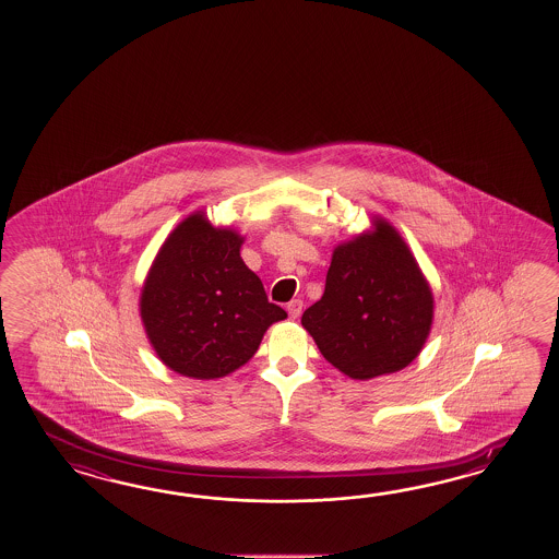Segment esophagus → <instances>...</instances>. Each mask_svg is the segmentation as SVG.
Returning a JSON list of instances; mask_svg holds the SVG:
<instances>
[{"label": "esophagus", "mask_w": 559, "mask_h": 559, "mask_svg": "<svg viewBox=\"0 0 559 559\" xmlns=\"http://www.w3.org/2000/svg\"><path fill=\"white\" fill-rule=\"evenodd\" d=\"M301 309H304V301H301V299H292V301L287 304V313H289L292 320H297V318L301 316Z\"/></svg>", "instance_id": "obj_1"}]
</instances>
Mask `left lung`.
Masks as SVG:
<instances>
[{
	"instance_id": "obj_1",
	"label": "left lung",
	"mask_w": 559,
	"mask_h": 559,
	"mask_svg": "<svg viewBox=\"0 0 559 559\" xmlns=\"http://www.w3.org/2000/svg\"><path fill=\"white\" fill-rule=\"evenodd\" d=\"M433 297L400 234L385 222L333 251L320 301L304 311L333 368L354 380L404 369L426 344Z\"/></svg>"
}]
</instances>
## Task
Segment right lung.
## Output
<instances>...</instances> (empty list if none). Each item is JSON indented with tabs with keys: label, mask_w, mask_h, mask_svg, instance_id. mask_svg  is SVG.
Returning a JSON list of instances; mask_svg holds the SVG:
<instances>
[{
	"label": "right lung",
	"mask_w": 559,
	"mask_h": 559,
	"mask_svg": "<svg viewBox=\"0 0 559 559\" xmlns=\"http://www.w3.org/2000/svg\"><path fill=\"white\" fill-rule=\"evenodd\" d=\"M241 238L202 214L181 222L157 253L142 292V320L167 368L195 380L243 366L287 313L239 258Z\"/></svg>",
	"instance_id": "obj_1"
}]
</instances>
